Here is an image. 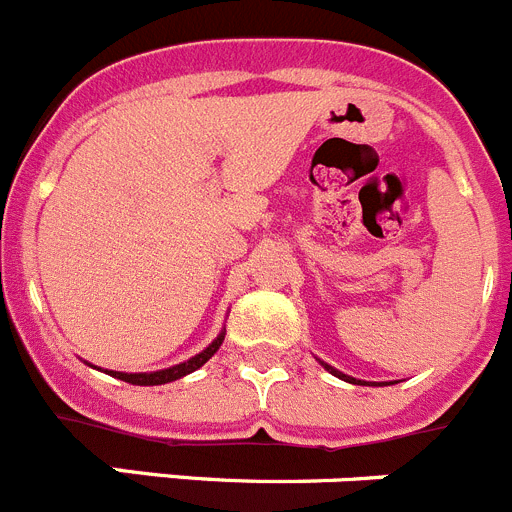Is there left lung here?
<instances>
[{
	"label": "left lung",
	"mask_w": 512,
	"mask_h": 512,
	"mask_svg": "<svg viewBox=\"0 0 512 512\" xmlns=\"http://www.w3.org/2000/svg\"><path fill=\"white\" fill-rule=\"evenodd\" d=\"M320 360V358H317ZM320 365L325 370H330L332 375H335V378H340V381H345V383H353V386H391V383H375V381H360V378H353V375H345L342 373V370H337V368H332L330 363H325V360H320Z\"/></svg>",
	"instance_id": "left-lung-1"
}]
</instances>
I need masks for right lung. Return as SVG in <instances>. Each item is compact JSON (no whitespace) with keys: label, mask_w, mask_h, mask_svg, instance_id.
I'll use <instances>...</instances> for the list:
<instances>
[{"label":"right lung","mask_w":512,"mask_h":512,"mask_svg":"<svg viewBox=\"0 0 512 512\" xmlns=\"http://www.w3.org/2000/svg\"><path fill=\"white\" fill-rule=\"evenodd\" d=\"M223 337H225V330H220V335L210 342L203 353L192 355L190 360H185V363H180V365H172V368L152 370V373H121V370H103V373L114 375V378H119V381H124V383H131V386H162V383H172V381H177V378H182V375H190L192 370L203 368V365L208 363L215 353H218V348L223 345Z\"/></svg>","instance_id":"right-lung-1"}]
</instances>
